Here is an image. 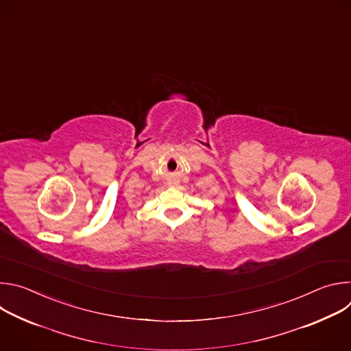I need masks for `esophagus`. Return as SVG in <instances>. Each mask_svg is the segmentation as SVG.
Wrapping results in <instances>:
<instances>
[{
  "mask_svg": "<svg viewBox=\"0 0 351 351\" xmlns=\"http://www.w3.org/2000/svg\"><path fill=\"white\" fill-rule=\"evenodd\" d=\"M169 186H171V187H175V186H176V183H171Z\"/></svg>",
  "mask_w": 351,
  "mask_h": 351,
  "instance_id": "esophagus-1",
  "label": "esophagus"
}]
</instances>
